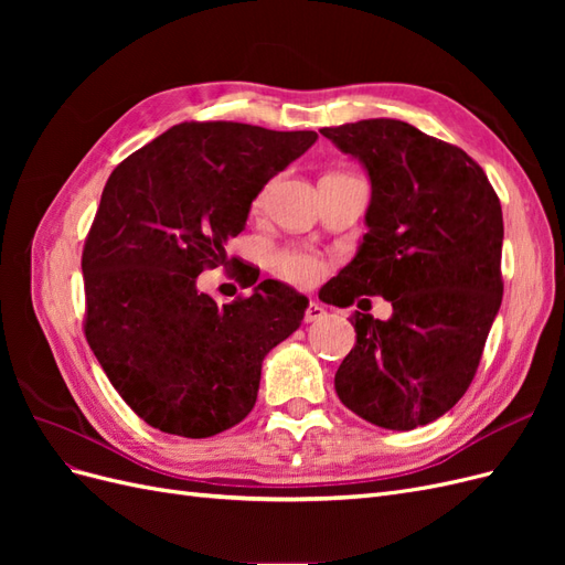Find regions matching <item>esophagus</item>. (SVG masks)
Here are the masks:
<instances>
[{
    "label": "esophagus",
    "instance_id": "esophagus-1",
    "mask_svg": "<svg viewBox=\"0 0 565 565\" xmlns=\"http://www.w3.org/2000/svg\"><path fill=\"white\" fill-rule=\"evenodd\" d=\"M324 316H328V311H324V306L313 299V301L309 303V309H306L303 320H306V322H318V320H322Z\"/></svg>",
    "mask_w": 565,
    "mask_h": 565
}]
</instances>
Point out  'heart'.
Returning <instances> with one entry per match:
<instances>
[{
	"label": "heart",
	"instance_id": "obj_1",
	"mask_svg": "<svg viewBox=\"0 0 565 565\" xmlns=\"http://www.w3.org/2000/svg\"><path fill=\"white\" fill-rule=\"evenodd\" d=\"M278 268L285 273L289 280H295L299 285H309L320 276V262L313 254L306 252H285L278 256Z\"/></svg>",
	"mask_w": 565,
	"mask_h": 565
}]
</instances>
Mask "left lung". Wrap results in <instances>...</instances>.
Returning a JSON list of instances; mask_svg holds the SVG:
<instances>
[{
  "mask_svg": "<svg viewBox=\"0 0 565 565\" xmlns=\"http://www.w3.org/2000/svg\"><path fill=\"white\" fill-rule=\"evenodd\" d=\"M320 134L363 164L372 191L367 233L328 303L380 295L393 309L388 320L358 313L355 347L334 374L337 396L382 429H417L465 396L500 311V200L465 150L403 119Z\"/></svg>",
  "mask_w": 565,
  "mask_h": 565,
  "instance_id": "left-lung-1",
  "label": "left lung"
}]
</instances>
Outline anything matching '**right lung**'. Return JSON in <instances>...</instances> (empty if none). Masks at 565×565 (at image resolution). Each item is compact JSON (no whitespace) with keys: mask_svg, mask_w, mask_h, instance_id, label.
<instances>
[{"mask_svg":"<svg viewBox=\"0 0 565 565\" xmlns=\"http://www.w3.org/2000/svg\"><path fill=\"white\" fill-rule=\"evenodd\" d=\"M318 139L241 122H183L115 167L82 254L87 341L125 403L156 429L210 438L256 403L262 363L309 299L280 280L218 303L198 289L224 264L252 202ZM247 285V287H249Z\"/></svg>","mask_w":565,"mask_h":565,"instance_id":"1","label":"right lung"}]
</instances>
